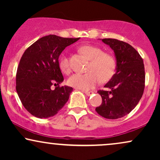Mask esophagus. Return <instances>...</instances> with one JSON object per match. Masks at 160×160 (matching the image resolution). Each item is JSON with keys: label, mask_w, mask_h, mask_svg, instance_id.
<instances>
[{"label": "esophagus", "mask_w": 160, "mask_h": 160, "mask_svg": "<svg viewBox=\"0 0 160 160\" xmlns=\"http://www.w3.org/2000/svg\"><path fill=\"white\" fill-rule=\"evenodd\" d=\"M82 92L85 93V95H87V96H89V95H92L94 93L92 91H82Z\"/></svg>", "instance_id": "34e87169"}]
</instances>
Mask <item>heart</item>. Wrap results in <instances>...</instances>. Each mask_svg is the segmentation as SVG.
Here are the masks:
<instances>
[{"mask_svg": "<svg viewBox=\"0 0 160 160\" xmlns=\"http://www.w3.org/2000/svg\"><path fill=\"white\" fill-rule=\"evenodd\" d=\"M80 50L90 60L88 66L89 72L73 74L68 80V83L70 86L81 90H89L96 86L100 80L102 82L111 80L116 70V61L111 55L104 52L101 48L92 45L82 46ZM59 67L65 74L71 72V67L68 58L66 56H62L60 58Z\"/></svg>", "mask_w": 160, "mask_h": 160, "instance_id": "heart-1", "label": "heart"}]
</instances>
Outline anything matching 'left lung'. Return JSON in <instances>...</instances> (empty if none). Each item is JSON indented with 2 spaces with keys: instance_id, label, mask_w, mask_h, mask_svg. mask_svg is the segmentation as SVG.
I'll list each match as a JSON object with an SVG mask.
<instances>
[{
  "instance_id": "8db88e82",
  "label": "left lung",
  "mask_w": 160,
  "mask_h": 160,
  "mask_svg": "<svg viewBox=\"0 0 160 160\" xmlns=\"http://www.w3.org/2000/svg\"><path fill=\"white\" fill-rule=\"evenodd\" d=\"M114 52L116 73L104 85L108 90H99L102 103L95 108L107 119L121 118L136 107L144 89L145 73L143 59L127 43L117 39H102Z\"/></svg>"
}]
</instances>
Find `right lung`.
Listing matches in <instances>:
<instances>
[{
	"label": "right lung",
	"instance_id": "1",
	"mask_svg": "<svg viewBox=\"0 0 160 160\" xmlns=\"http://www.w3.org/2000/svg\"><path fill=\"white\" fill-rule=\"evenodd\" d=\"M79 40L53 34L43 37L23 53L16 72V92L25 109L38 118L58 113L68 100L73 88L51 89L64 80L58 57L68 46Z\"/></svg>",
	"mask_w": 160,
	"mask_h": 160
}]
</instances>
